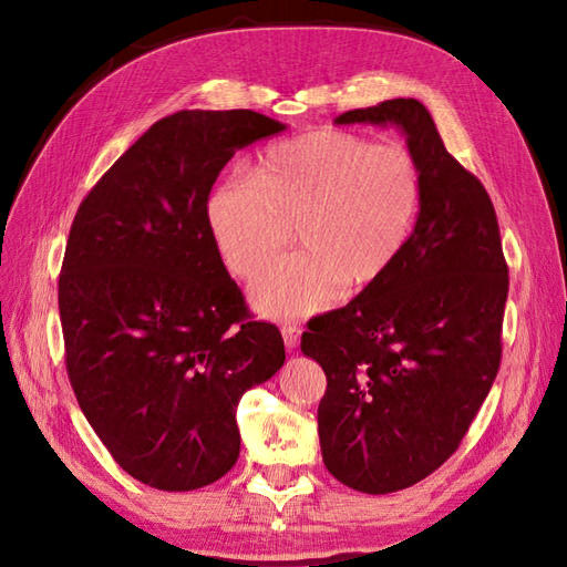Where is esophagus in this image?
<instances>
[{
	"label": "esophagus",
	"mask_w": 567,
	"mask_h": 567,
	"mask_svg": "<svg viewBox=\"0 0 567 567\" xmlns=\"http://www.w3.org/2000/svg\"><path fill=\"white\" fill-rule=\"evenodd\" d=\"M299 338H301V328H297V326H292V323L282 326V340H285L287 350H297Z\"/></svg>",
	"instance_id": "1"
}]
</instances>
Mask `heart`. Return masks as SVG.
Returning a JSON list of instances; mask_svg holds the SVG:
<instances>
[{
  "label": "heart",
  "instance_id": "1",
  "mask_svg": "<svg viewBox=\"0 0 567 567\" xmlns=\"http://www.w3.org/2000/svg\"><path fill=\"white\" fill-rule=\"evenodd\" d=\"M424 184L402 145L318 128L272 148L256 177L231 172L208 198V227L225 266L251 278L292 239L301 251L254 280V309L278 321L321 313L350 282L369 287L398 264L414 235Z\"/></svg>",
  "mask_w": 567,
  "mask_h": 567
}]
</instances>
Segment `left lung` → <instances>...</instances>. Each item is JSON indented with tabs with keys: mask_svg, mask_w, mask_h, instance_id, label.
<instances>
[{
	"mask_svg": "<svg viewBox=\"0 0 567 567\" xmlns=\"http://www.w3.org/2000/svg\"><path fill=\"white\" fill-rule=\"evenodd\" d=\"M336 124H395L424 184L398 264L301 336L328 379L318 404L326 467L379 496L439 470L474 422L501 367L507 266L484 184L445 151L419 100L350 110Z\"/></svg>",
	"mask_w": 567,
	"mask_h": 567,
	"instance_id": "8db88e82",
	"label": "left lung"
}]
</instances>
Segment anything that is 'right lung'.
Listing matches in <instances>:
<instances>
[{
	"instance_id": "1",
	"label": "right lung",
	"mask_w": 567,
	"mask_h": 567,
	"mask_svg": "<svg viewBox=\"0 0 567 567\" xmlns=\"http://www.w3.org/2000/svg\"><path fill=\"white\" fill-rule=\"evenodd\" d=\"M254 110H182L155 122L83 198L60 275L66 373L124 472L194 491L239 457L237 404L285 364L251 321L208 227L231 155L285 132Z\"/></svg>"
}]
</instances>
